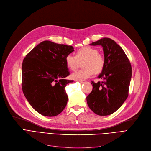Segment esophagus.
Listing matches in <instances>:
<instances>
[{
    "label": "esophagus",
    "instance_id": "esophagus-1",
    "mask_svg": "<svg viewBox=\"0 0 151 151\" xmlns=\"http://www.w3.org/2000/svg\"><path fill=\"white\" fill-rule=\"evenodd\" d=\"M76 81H78V82H80V83H83V81H81V80H76Z\"/></svg>",
    "mask_w": 151,
    "mask_h": 151
}]
</instances>
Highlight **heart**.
<instances>
[{"label": "heart", "mask_w": 151, "mask_h": 151, "mask_svg": "<svg viewBox=\"0 0 151 151\" xmlns=\"http://www.w3.org/2000/svg\"><path fill=\"white\" fill-rule=\"evenodd\" d=\"M65 61L67 67L71 70H76L82 63L83 69L78 70L71 75V78L75 80H84L92 76L94 73L99 74L104 70L105 60L104 55L99 53L97 49L91 46H85L79 49L76 55L68 54Z\"/></svg>", "instance_id": "1"}]
</instances>
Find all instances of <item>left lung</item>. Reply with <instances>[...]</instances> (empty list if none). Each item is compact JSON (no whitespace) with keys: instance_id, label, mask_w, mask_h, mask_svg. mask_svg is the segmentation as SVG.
Returning a JSON list of instances; mask_svg holds the SVG:
<instances>
[{"instance_id":"left-lung-1","label":"left lung","mask_w":151,"mask_h":151,"mask_svg":"<svg viewBox=\"0 0 151 151\" xmlns=\"http://www.w3.org/2000/svg\"><path fill=\"white\" fill-rule=\"evenodd\" d=\"M90 45L103 47L105 65L98 76L104 81H92L93 89L86 97L87 103L96 114L110 115L116 112L128 97L132 66L122 47L113 40L103 38Z\"/></svg>"}]
</instances>
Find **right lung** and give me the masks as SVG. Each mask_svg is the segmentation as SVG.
<instances>
[{
	"mask_svg": "<svg viewBox=\"0 0 151 151\" xmlns=\"http://www.w3.org/2000/svg\"><path fill=\"white\" fill-rule=\"evenodd\" d=\"M74 51L72 46L46 40L39 43L24 58L22 65V89L31 106L40 114H59L67 105L65 86L73 81L65 58Z\"/></svg>",
	"mask_w": 151,
	"mask_h": 151,
	"instance_id": "right-lung-1",
	"label": "right lung"
}]
</instances>
